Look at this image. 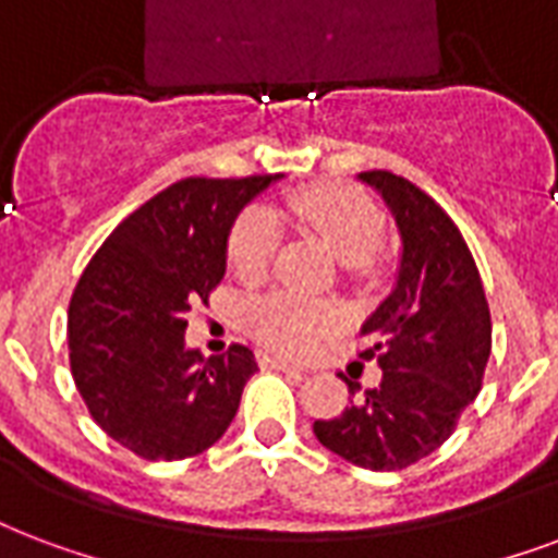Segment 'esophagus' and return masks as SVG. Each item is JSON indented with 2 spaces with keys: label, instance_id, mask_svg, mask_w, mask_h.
I'll return each mask as SVG.
<instances>
[{
  "label": "esophagus",
  "instance_id": "34e87169",
  "mask_svg": "<svg viewBox=\"0 0 558 558\" xmlns=\"http://www.w3.org/2000/svg\"><path fill=\"white\" fill-rule=\"evenodd\" d=\"M259 363L263 366H268V369H280V373H292V375H307L301 366H295V363L283 361V357H275V354H259Z\"/></svg>",
  "mask_w": 558,
  "mask_h": 558
}]
</instances>
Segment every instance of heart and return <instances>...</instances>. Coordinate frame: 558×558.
<instances>
[{"label":"heart","mask_w":558,"mask_h":558,"mask_svg":"<svg viewBox=\"0 0 558 558\" xmlns=\"http://www.w3.org/2000/svg\"><path fill=\"white\" fill-rule=\"evenodd\" d=\"M301 227L313 230L345 266H363L375 257L384 239V218L378 206L349 185H313L287 201ZM280 233L266 209H251L239 218L230 242L227 263L239 278H263L275 259ZM247 331L266 349L280 354H304L333 325V313L325 304L299 299L290 292H268L245 307Z\"/></svg>","instance_id":"b5f03b06"}]
</instances>
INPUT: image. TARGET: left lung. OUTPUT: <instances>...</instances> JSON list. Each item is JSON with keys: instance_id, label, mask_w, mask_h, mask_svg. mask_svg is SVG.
<instances>
[{"instance_id": "8db88e82", "label": "left lung", "mask_w": 558, "mask_h": 558, "mask_svg": "<svg viewBox=\"0 0 558 558\" xmlns=\"http://www.w3.org/2000/svg\"><path fill=\"white\" fill-rule=\"evenodd\" d=\"M390 206L402 236L393 292L363 322V361H378L381 384L357 396L313 435L333 456L366 470H402L432 456L482 390L490 357V311L482 278L456 221L405 177L363 171Z\"/></svg>"}]
</instances>
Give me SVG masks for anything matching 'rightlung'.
<instances>
[{
  "label": "right lung",
  "instance_id": "add662e5",
  "mask_svg": "<svg viewBox=\"0 0 558 558\" xmlns=\"http://www.w3.org/2000/svg\"><path fill=\"white\" fill-rule=\"evenodd\" d=\"M278 177L168 185L82 271L68 311L70 373L94 423L135 456H201L233 423L254 352L239 342L213 357L185 349V313L221 283L230 227Z\"/></svg>",
  "mask_w": 558,
  "mask_h": 558
}]
</instances>
